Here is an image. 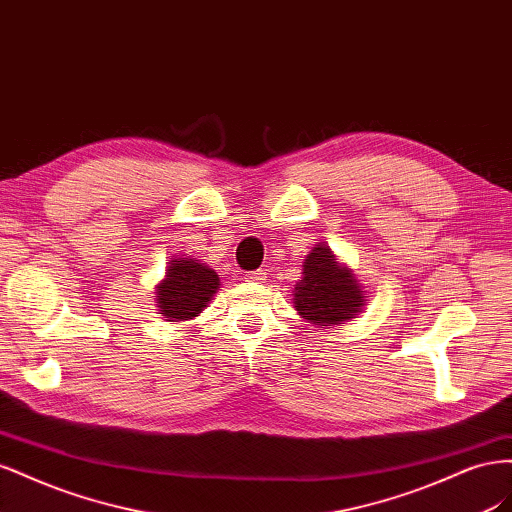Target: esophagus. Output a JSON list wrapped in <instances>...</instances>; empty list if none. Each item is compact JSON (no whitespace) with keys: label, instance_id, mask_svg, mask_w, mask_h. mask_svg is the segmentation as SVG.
Wrapping results in <instances>:
<instances>
[{"label":"esophagus","instance_id":"34e87169","mask_svg":"<svg viewBox=\"0 0 512 512\" xmlns=\"http://www.w3.org/2000/svg\"><path fill=\"white\" fill-rule=\"evenodd\" d=\"M267 277V273L265 271H252V273H247L245 275V282H250V284H258V282H262Z\"/></svg>","mask_w":512,"mask_h":512}]
</instances>
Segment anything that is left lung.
Segmentation results:
<instances>
[{
  "mask_svg": "<svg viewBox=\"0 0 512 512\" xmlns=\"http://www.w3.org/2000/svg\"><path fill=\"white\" fill-rule=\"evenodd\" d=\"M365 301V288L329 245L318 243L305 256L303 277L292 290L294 309L305 322L320 329L344 327L359 318Z\"/></svg>",
  "mask_w": 512,
  "mask_h": 512,
  "instance_id": "obj_1",
  "label": "left lung"
}]
</instances>
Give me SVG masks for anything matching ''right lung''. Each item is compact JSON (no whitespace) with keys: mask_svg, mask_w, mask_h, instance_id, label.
Here are the masks:
<instances>
[{"mask_svg":"<svg viewBox=\"0 0 512 512\" xmlns=\"http://www.w3.org/2000/svg\"><path fill=\"white\" fill-rule=\"evenodd\" d=\"M220 290V277L190 256L170 258L164 280L156 286V305L168 322L196 318Z\"/></svg>","mask_w":512,"mask_h":512,"instance_id":"obj_1","label":"right lung"}]
</instances>
